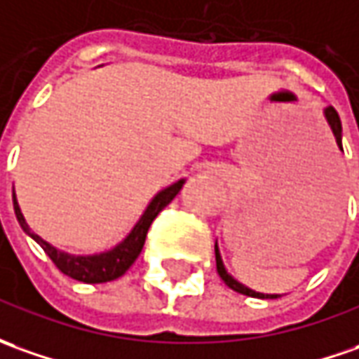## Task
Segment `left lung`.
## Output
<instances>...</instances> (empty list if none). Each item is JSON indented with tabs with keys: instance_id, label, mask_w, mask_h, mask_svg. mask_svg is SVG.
<instances>
[{
	"instance_id": "1",
	"label": "left lung",
	"mask_w": 359,
	"mask_h": 359,
	"mask_svg": "<svg viewBox=\"0 0 359 359\" xmlns=\"http://www.w3.org/2000/svg\"><path fill=\"white\" fill-rule=\"evenodd\" d=\"M326 119H328V123H330V128L334 131V137H336V143L342 147V121H340V116H338V111L330 106V108H326ZM216 251V269H218V275L222 277V281L226 283L228 287H230L231 291L241 292V294H248V297H259V299H277V294H262V292H255L248 289V287H243L241 283H238L233 277L228 275V271L224 269V263H222L220 253H218V248H214Z\"/></svg>"
}]
</instances>
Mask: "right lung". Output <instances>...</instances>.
I'll list each match as a JSON object with an SVG mask.
<instances>
[{
    "label": "right lung",
    "instance_id": "add662e5",
    "mask_svg": "<svg viewBox=\"0 0 359 359\" xmlns=\"http://www.w3.org/2000/svg\"><path fill=\"white\" fill-rule=\"evenodd\" d=\"M182 182H184V180L175 182L172 187L165 189L153 198V202L147 206L145 214H143L141 220L137 222V226L133 228V231L126 238V241L119 243L116 250L108 251V253H100V255H90V257H74V255L62 253V251L55 250L50 243H46L45 240H41L36 233H33L31 228L27 226V222L25 218H23V214H21L19 204H17L15 192H13V210H15L17 222L21 224L23 231H27V233L45 250V253L50 257V262L55 263V267H57L58 271L65 273L70 279L90 283V285H92V283H108L121 277V275L133 265V262L137 259L139 253L143 250L145 238H147V230L149 226H151V222L155 220L157 214L169 204L170 200L179 194V190L182 189Z\"/></svg>",
    "mask_w": 359,
    "mask_h": 359
}]
</instances>
